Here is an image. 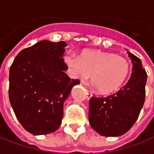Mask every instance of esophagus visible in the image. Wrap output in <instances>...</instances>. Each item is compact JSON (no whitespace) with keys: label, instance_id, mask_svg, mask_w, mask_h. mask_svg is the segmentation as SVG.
Here are the masks:
<instances>
[{"label":"esophagus","instance_id":"obj_1","mask_svg":"<svg viewBox=\"0 0 154 154\" xmlns=\"http://www.w3.org/2000/svg\"><path fill=\"white\" fill-rule=\"evenodd\" d=\"M85 91H86V96L88 97V99H90V97H92V92L90 90H88V89H86Z\"/></svg>","mask_w":154,"mask_h":154}]
</instances>
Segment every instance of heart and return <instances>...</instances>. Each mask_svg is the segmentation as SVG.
Returning a JSON list of instances; mask_svg holds the SVG:
<instances>
[{
	"label": "heart",
	"instance_id": "heart-1",
	"mask_svg": "<svg viewBox=\"0 0 154 154\" xmlns=\"http://www.w3.org/2000/svg\"><path fill=\"white\" fill-rule=\"evenodd\" d=\"M64 61L75 78L84 81L90 75L91 83L103 95L120 90L130 74L128 60L112 52L85 50L79 57L66 55Z\"/></svg>",
	"mask_w": 154,
	"mask_h": 154
}]
</instances>
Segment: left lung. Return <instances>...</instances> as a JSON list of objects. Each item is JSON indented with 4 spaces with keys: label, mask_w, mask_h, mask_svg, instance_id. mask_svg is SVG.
Returning <instances> with one entry per match:
<instances>
[{
    "label": "left lung",
    "mask_w": 154,
    "mask_h": 154,
    "mask_svg": "<svg viewBox=\"0 0 154 154\" xmlns=\"http://www.w3.org/2000/svg\"><path fill=\"white\" fill-rule=\"evenodd\" d=\"M133 71L128 82L115 94L90 99V126L103 136L122 135L135 123L146 97L147 74L140 59L128 52Z\"/></svg>",
    "instance_id": "obj_1"
}]
</instances>
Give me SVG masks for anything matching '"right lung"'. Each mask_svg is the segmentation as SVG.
Returning a JSON list of instances; mask_svg holds the SVG:
<instances>
[{"label": "right lung", "instance_id": "right-lung-1", "mask_svg": "<svg viewBox=\"0 0 154 154\" xmlns=\"http://www.w3.org/2000/svg\"><path fill=\"white\" fill-rule=\"evenodd\" d=\"M64 41L43 40L20 51L9 70L8 96L18 121L38 135L56 131L62 122L64 103L74 85L64 70Z\"/></svg>", "mask_w": 154, "mask_h": 154}]
</instances>
